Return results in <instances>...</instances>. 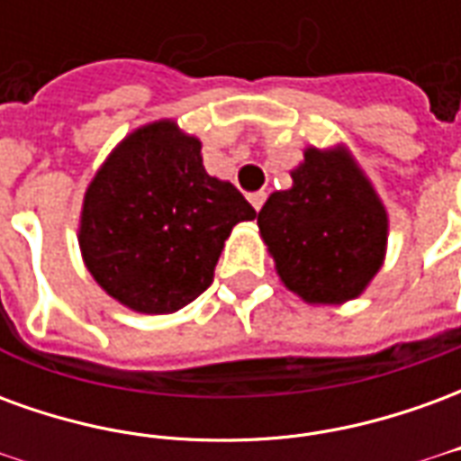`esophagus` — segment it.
I'll use <instances>...</instances> for the list:
<instances>
[{
    "instance_id": "obj_1",
    "label": "esophagus",
    "mask_w": 461,
    "mask_h": 461,
    "mask_svg": "<svg viewBox=\"0 0 461 461\" xmlns=\"http://www.w3.org/2000/svg\"><path fill=\"white\" fill-rule=\"evenodd\" d=\"M264 200H267V192H249V202H251V207L254 210L259 212L261 210V204H264Z\"/></svg>"
}]
</instances>
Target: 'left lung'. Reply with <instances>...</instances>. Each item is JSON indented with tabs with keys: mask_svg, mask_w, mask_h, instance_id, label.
<instances>
[{
	"mask_svg": "<svg viewBox=\"0 0 461 461\" xmlns=\"http://www.w3.org/2000/svg\"><path fill=\"white\" fill-rule=\"evenodd\" d=\"M257 224L284 286L313 306L357 299L387 251V210L346 145L303 150Z\"/></svg>",
	"mask_w": 461,
	"mask_h": 461,
	"instance_id": "1",
	"label": "left lung"
}]
</instances>
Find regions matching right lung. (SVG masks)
<instances>
[{"mask_svg":"<svg viewBox=\"0 0 461 461\" xmlns=\"http://www.w3.org/2000/svg\"><path fill=\"white\" fill-rule=\"evenodd\" d=\"M257 212L202 165L175 121L128 132L86 187L78 247L101 289L138 313H172L207 289L234 224Z\"/></svg>","mask_w":461,"mask_h":461,"instance_id":"1","label":"right lung"}]
</instances>
